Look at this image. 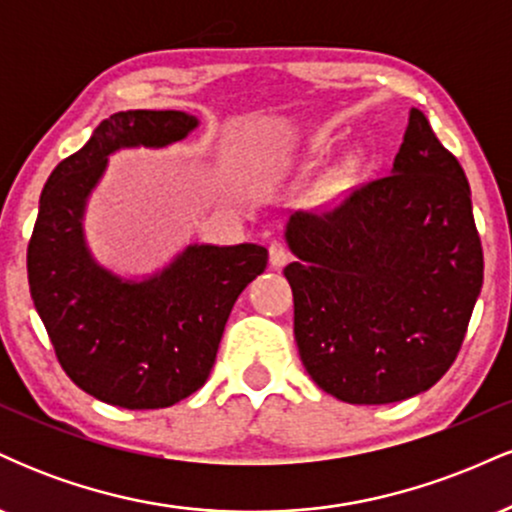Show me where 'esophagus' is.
<instances>
[{"label": "esophagus", "mask_w": 512, "mask_h": 512, "mask_svg": "<svg viewBox=\"0 0 512 512\" xmlns=\"http://www.w3.org/2000/svg\"><path fill=\"white\" fill-rule=\"evenodd\" d=\"M289 257V245H286L284 240H272V243H269V262H272L274 267H284V264L289 262Z\"/></svg>", "instance_id": "obj_1"}]
</instances>
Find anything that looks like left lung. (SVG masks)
I'll return each mask as SVG.
<instances>
[{
  "label": "left lung",
  "mask_w": 512,
  "mask_h": 512,
  "mask_svg": "<svg viewBox=\"0 0 512 512\" xmlns=\"http://www.w3.org/2000/svg\"><path fill=\"white\" fill-rule=\"evenodd\" d=\"M284 269L310 378L349 404L419 395L460 354L484 281L469 182L421 110L392 173L330 207L296 211Z\"/></svg>",
  "instance_id": "left-lung-1"
}]
</instances>
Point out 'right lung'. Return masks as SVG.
I'll use <instances>...</instances> for the list:
<instances>
[{
  "label": "right lung",
  "mask_w": 512,
  "mask_h": 512,
  "mask_svg": "<svg viewBox=\"0 0 512 512\" xmlns=\"http://www.w3.org/2000/svg\"><path fill=\"white\" fill-rule=\"evenodd\" d=\"M197 120L180 110H127L52 170L28 240V286L72 383L122 409H163L207 383L233 303L269 252L192 245L161 276L125 284L88 257L81 211L120 146H166Z\"/></svg>",
  "instance_id": "obj_1"
}]
</instances>
